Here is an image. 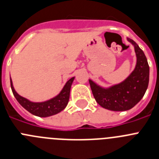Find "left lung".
Instances as JSON below:
<instances>
[{
  "label": "left lung",
  "instance_id": "obj_1",
  "mask_svg": "<svg viewBox=\"0 0 159 159\" xmlns=\"http://www.w3.org/2000/svg\"><path fill=\"white\" fill-rule=\"evenodd\" d=\"M137 62L131 75L120 84L103 89L89 80L95 100L102 107L114 111H128L140 101L149 83V65L143 50L133 40Z\"/></svg>",
  "mask_w": 159,
  "mask_h": 159
}]
</instances>
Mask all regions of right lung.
Instances as JSON below:
<instances>
[{"mask_svg": "<svg viewBox=\"0 0 159 159\" xmlns=\"http://www.w3.org/2000/svg\"><path fill=\"white\" fill-rule=\"evenodd\" d=\"M74 79H75V78H71L66 83L62 91L58 96L48 100V101L42 102V103L30 102V100H26V98L19 96L16 93V90L14 89L11 79H10V81H11V88L12 90L13 95L15 96L17 101L20 103V105L32 115L44 118V117H48L56 115L66 107L68 101H69L70 87Z\"/></svg>", "mask_w": 159, "mask_h": 159, "instance_id": "1", "label": "right lung"}]
</instances>
